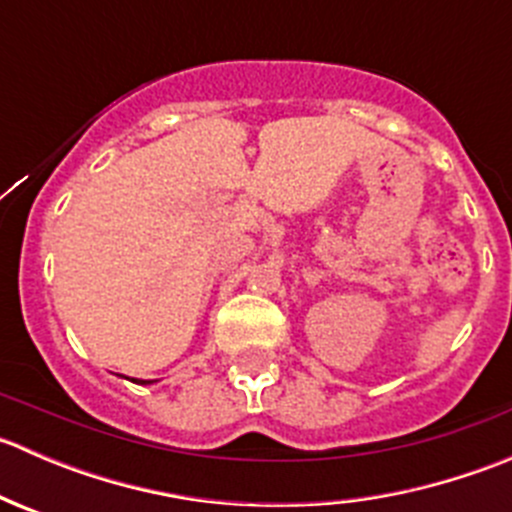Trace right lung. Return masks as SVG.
Returning a JSON list of instances; mask_svg holds the SVG:
<instances>
[{
	"label": "right lung",
	"instance_id": "right-lung-1",
	"mask_svg": "<svg viewBox=\"0 0 512 512\" xmlns=\"http://www.w3.org/2000/svg\"><path fill=\"white\" fill-rule=\"evenodd\" d=\"M128 379V376H126ZM133 384H141V386H148V384H153V379H131Z\"/></svg>",
	"mask_w": 512,
	"mask_h": 512
}]
</instances>
